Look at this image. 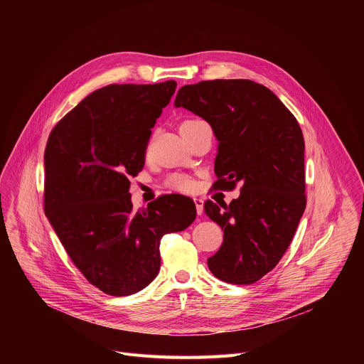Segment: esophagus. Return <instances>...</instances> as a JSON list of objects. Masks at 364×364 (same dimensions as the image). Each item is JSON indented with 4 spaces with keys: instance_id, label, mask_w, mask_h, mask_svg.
I'll return each mask as SVG.
<instances>
[{
    "instance_id": "obj_1",
    "label": "esophagus",
    "mask_w": 364,
    "mask_h": 364,
    "mask_svg": "<svg viewBox=\"0 0 364 364\" xmlns=\"http://www.w3.org/2000/svg\"><path fill=\"white\" fill-rule=\"evenodd\" d=\"M194 204H196V210H197V215H201L203 213V207H204V200L200 198V197H194Z\"/></svg>"
}]
</instances>
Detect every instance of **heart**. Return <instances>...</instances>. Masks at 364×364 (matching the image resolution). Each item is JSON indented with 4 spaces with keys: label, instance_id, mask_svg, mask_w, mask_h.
Listing matches in <instances>:
<instances>
[{
    "label": "heart",
    "instance_id": "obj_1",
    "mask_svg": "<svg viewBox=\"0 0 364 364\" xmlns=\"http://www.w3.org/2000/svg\"><path fill=\"white\" fill-rule=\"evenodd\" d=\"M186 122H191V121H186ZM186 122H183V124H186ZM170 186L173 188H176V190L186 191V190L191 188V181L187 177H184V176H174L170 180Z\"/></svg>",
    "mask_w": 364,
    "mask_h": 364
}]
</instances>
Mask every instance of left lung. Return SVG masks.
<instances>
[{"label": "left lung", "mask_w": 364, "mask_h": 364, "mask_svg": "<svg viewBox=\"0 0 364 364\" xmlns=\"http://www.w3.org/2000/svg\"><path fill=\"white\" fill-rule=\"evenodd\" d=\"M174 107L210 124L216 187L242 183L229 205L204 204L225 235L207 267L220 281L253 284L277 267L305 210L302 131L272 90L246 79L186 85Z\"/></svg>", "instance_id": "8db88e82"}]
</instances>
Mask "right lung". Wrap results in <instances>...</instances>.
<instances>
[{
    "mask_svg": "<svg viewBox=\"0 0 364 364\" xmlns=\"http://www.w3.org/2000/svg\"><path fill=\"white\" fill-rule=\"evenodd\" d=\"M176 86H103L53 128L46 145V216L76 268L108 295L151 284L161 237L196 219L190 197L167 194L134 210L129 194V177L142 170L151 128Z\"/></svg>",
    "mask_w": 364,
    "mask_h": 364,
    "instance_id": "right-lung-1",
    "label": "right lung"
}]
</instances>
